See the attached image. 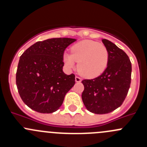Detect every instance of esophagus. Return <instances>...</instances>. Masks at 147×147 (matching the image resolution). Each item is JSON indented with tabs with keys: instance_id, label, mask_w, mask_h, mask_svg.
<instances>
[{
	"instance_id": "1",
	"label": "esophagus",
	"mask_w": 147,
	"mask_h": 147,
	"mask_svg": "<svg viewBox=\"0 0 147 147\" xmlns=\"http://www.w3.org/2000/svg\"><path fill=\"white\" fill-rule=\"evenodd\" d=\"M75 81H76L77 82H80L81 81H82V79H81L80 77L76 76V77H75Z\"/></svg>"
}]
</instances>
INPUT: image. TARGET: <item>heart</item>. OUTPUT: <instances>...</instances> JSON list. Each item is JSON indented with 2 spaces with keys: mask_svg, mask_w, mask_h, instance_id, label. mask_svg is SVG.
Here are the masks:
<instances>
[{
  "mask_svg": "<svg viewBox=\"0 0 147 147\" xmlns=\"http://www.w3.org/2000/svg\"><path fill=\"white\" fill-rule=\"evenodd\" d=\"M71 54L65 53L63 61L69 69L78 62V70L87 78H94L103 73L109 63V51L96 41L84 40L71 47Z\"/></svg>",
  "mask_w": 147,
  "mask_h": 147,
  "instance_id": "heart-1",
  "label": "heart"
}]
</instances>
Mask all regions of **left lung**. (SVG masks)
<instances>
[{"label":"left lung","mask_w":147,"mask_h":147,"mask_svg":"<svg viewBox=\"0 0 147 147\" xmlns=\"http://www.w3.org/2000/svg\"><path fill=\"white\" fill-rule=\"evenodd\" d=\"M102 42L109 51V63L101 75L83 80L82 102L87 110L97 115L112 112L122 105L131 84V63L128 55L106 39Z\"/></svg>","instance_id":"1"}]
</instances>
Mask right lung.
Returning <instances> with one entry per match:
<instances>
[{
  "instance_id": "right-lung-1",
  "label": "right lung",
  "mask_w": 147,
  "mask_h": 147,
  "mask_svg": "<svg viewBox=\"0 0 147 147\" xmlns=\"http://www.w3.org/2000/svg\"><path fill=\"white\" fill-rule=\"evenodd\" d=\"M76 40L51 38L35 42L22 54L16 72V85L23 102L40 113H53L61 107L75 83L74 74L63 71V54Z\"/></svg>"
}]
</instances>
